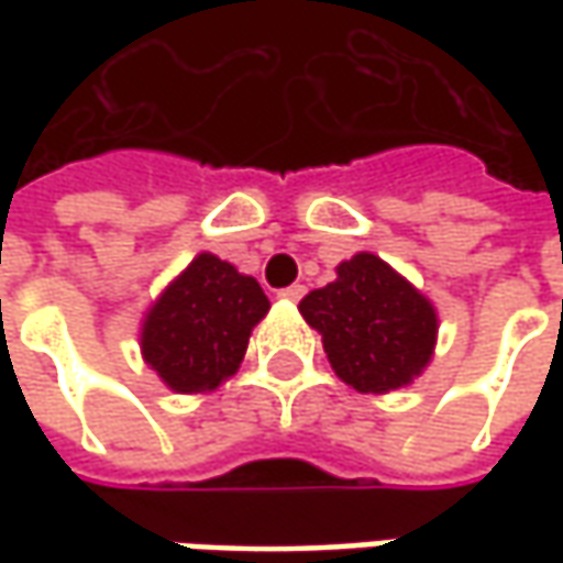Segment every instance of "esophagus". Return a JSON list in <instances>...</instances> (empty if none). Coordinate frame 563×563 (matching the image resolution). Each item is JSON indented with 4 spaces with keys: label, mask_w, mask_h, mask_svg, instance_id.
<instances>
[{
    "label": "esophagus",
    "mask_w": 563,
    "mask_h": 563,
    "mask_svg": "<svg viewBox=\"0 0 563 563\" xmlns=\"http://www.w3.org/2000/svg\"><path fill=\"white\" fill-rule=\"evenodd\" d=\"M303 294H307V288H303V285H291V288L278 291V297H282V300H291V303H297V300H300Z\"/></svg>",
    "instance_id": "obj_1"
}]
</instances>
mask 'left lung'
<instances>
[{
  "label": "left lung",
  "mask_w": 563,
  "mask_h": 563,
  "mask_svg": "<svg viewBox=\"0 0 563 563\" xmlns=\"http://www.w3.org/2000/svg\"><path fill=\"white\" fill-rule=\"evenodd\" d=\"M335 272V282L300 300V316L322 335L335 376L360 395L407 388L435 354L432 300L366 250Z\"/></svg>",
  "instance_id": "1"
}]
</instances>
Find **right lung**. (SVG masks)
Instances as JSON below:
<instances>
[{
    "instance_id": "right-lung-1",
    "label": "right lung",
    "mask_w": 563,
    "mask_h": 563,
    "mask_svg": "<svg viewBox=\"0 0 563 563\" xmlns=\"http://www.w3.org/2000/svg\"><path fill=\"white\" fill-rule=\"evenodd\" d=\"M269 297L253 275L216 253H197L141 322L143 363L175 395H206L238 373Z\"/></svg>"
}]
</instances>
